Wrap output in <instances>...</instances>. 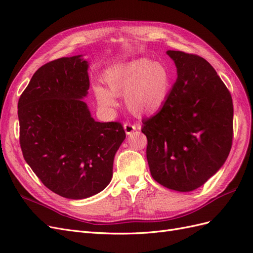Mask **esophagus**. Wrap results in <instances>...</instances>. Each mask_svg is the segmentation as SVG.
I'll use <instances>...</instances> for the list:
<instances>
[{
	"label": "esophagus",
	"mask_w": 253,
	"mask_h": 253,
	"mask_svg": "<svg viewBox=\"0 0 253 253\" xmlns=\"http://www.w3.org/2000/svg\"><path fill=\"white\" fill-rule=\"evenodd\" d=\"M124 127H125V131H126V135L132 134L134 131H136L137 129V126L135 125L129 124V122H126V124L124 125Z\"/></svg>",
	"instance_id": "esophagus-1"
}]
</instances>
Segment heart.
Listing matches in <instances>:
<instances>
[{
    "label": "heart",
    "instance_id": "heart-1",
    "mask_svg": "<svg viewBox=\"0 0 253 253\" xmlns=\"http://www.w3.org/2000/svg\"><path fill=\"white\" fill-rule=\"evenodd\" d=\"M105 81L109 89L95 87L98 103L102 108L114 109L118 105L116 96L125 93L127 109L137 116L150 115L163 108L171 87L167 67L147 58L115 66L106 75Z\"/></svg>",
    "mask_w": 253,
    "mask_h": 253
}]
</instances>
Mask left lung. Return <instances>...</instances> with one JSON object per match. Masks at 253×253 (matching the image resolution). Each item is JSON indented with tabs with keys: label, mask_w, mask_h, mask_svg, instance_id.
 I'll return each instance as SVG.
<instances>
[{
	"label": "left lung",
	"mask_w": 253,
	"mask_h": 253,
	"mask_svg": "<svg viewBox=\"0 0 253 253\" xmlns=\"http://www.w3.org/2000/svg\"><path fill=\"white\" fill-rule=\"evenodd\" d=\"M177 79L163 108L142 120L152 177L179 192L203 186L226 162L233 138L230 93L204 58L168 50Z\"/></svg>",
	"instance_id": "8db88e82"
}]
</instances>
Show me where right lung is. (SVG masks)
I'll return each mask as SVG.
<instances>
[{
    "instance_id": "right-lung-1",
    "label": "right lung",
    "mask_w": 253,
    "mask_h": 253,
    "mask_svg": "<svg viewBox=\"0 0 253 253\" xmlns=\"http://www.w3.org/2000/svg\"><path fill=\"white\" fill-rule=\"evenodd\" d=\"M82 55L44 64L18 103L20 144L43 185L71 200L93 196L109 185L114 157L126 138L119 122H98L81 99L89 88Z\"/></svg>"
}]
</instances>
